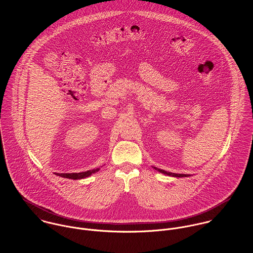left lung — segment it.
Wrapping results in <instances>:
<instances>
[{
  "mask_svg": "<svg viewBox=\"0 0 253 253\" xmlns=\"http://www.w3.org/2000/svg\"><path fill=\"white\" fill-rule=\"evenodd\" d=\"M156 170L162 172V173H165V174H168L169 176H174V177H186V176H189L188 174H177V173H172V172H168L164 169H157V168H154Z\"/></svg>",
  "mask_w": 253,
  "mask_h": 253,
  "instance_id": "8db88e82",
  "label": "left lung"
}]
</instances>
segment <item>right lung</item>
I'll return each instance as SVG.
<instances>
[{"instance_id": "add662e5", "label": "right lung", "mask_w": 253, "mask_h": 253, "mask_svg": "<svg viewBox=\"0 0 253 253\" xmlns=\"http://www.w3.org/2000/svg\"><path fill=\"white\" fill-rule=\"evenodd\" d=\"M98 170H99V169H94L92 170H87V171H84V172H80V173H56V174L61 177H65V178H69V179H82V178H85V177L91 175L92 173H95Z\"/></svg>"}]
</instances>
